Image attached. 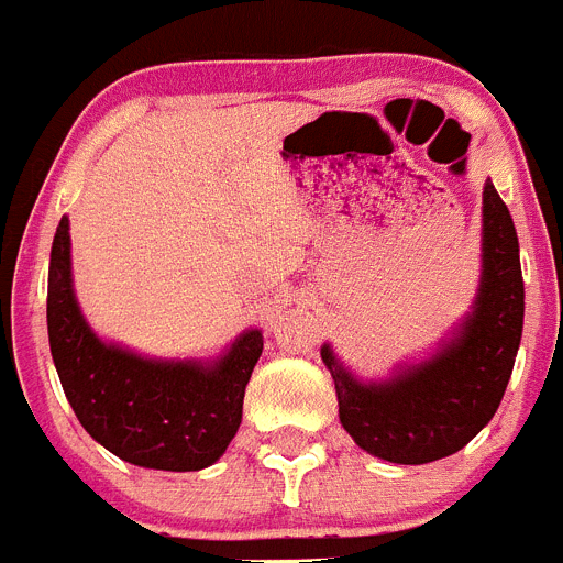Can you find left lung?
Segmentation results:
<instances>
[{"mask_svg":"<svg viewBox=\"0 0 563 563\" xmlns=\"http://www.w3.org/2000/svg\"><path fill=\"white\" fill-rule=\"evenodd\" d=\"M482 213L479 298L449 346L389 383H357L330 346L321 350L335 380L343 429L363 451L386 462L426 465L456 454L485 429L505 397L525 324V278L514 220L490 183Z\"/></svg>","mask_w":563,"mask_h":563,"instance_id":"obj_1","label":"left lung"}]
</instances>
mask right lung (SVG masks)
<instances>
[{
	"label": "right lung",
	"mask_w": 563,
	"mask_h": 563,
	"mask_svg": "<svg viewBox=\"0 0 563 563\" xmlns=\"http://www.w3.org/2000/svg\"><path fill=\"white\" fill-rule=\"evenodd\" d=\"M47 335L78 422L114 456L157 471H200L220 460L242 422V400L262 355V332L239 338L213 366L161 363L107 346L73 296L69 222L49 251Z\"/></svg>",
	"instance_id": "1"
}]
</instances>
